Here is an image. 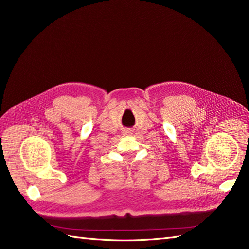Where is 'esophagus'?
<instances>
[{
	"label": "esophagus",
	"mask_w": 249,
	"mask_h": 249,
	"mask_svg": "<svg viewBox=\"0 0 249 249\" xmlns=\"http://www.w3.org/2000/svg\"><path fill=\"white\" fill-rule=\"evenodd\" d=\"M131 134H132V131L130 129L124 130V135H131Z\"/></svg>",
	"instance_id": "34e87169"
}]
</instances>
